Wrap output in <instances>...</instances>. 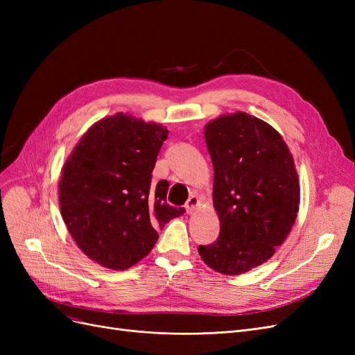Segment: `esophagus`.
Masks as SVG:
<instances>
[{"label": "esophagus", "mask_w": 355, "mask_h": 355, "mask_svg": "<svg viewBox=\"0 0 355 355\" xmlns=\"http://www.w3.org/2000/svg\"><path fill=\"white\" fill-rule=\"evenodd\" d=\"M198 204H200L198 197H197V196H191V197L188 198L187 204H185V209H187V211L191 214V213L196 211V209L198 207Z\"/></svg>", "instance_id": "1"}]
</instances>
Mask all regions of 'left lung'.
I'll return each instance as SVG.
<instances>
[{"label": "left lung", "instance_id": "obj_1", "mask_svg": "<svg viewBox=\"0 0 355 355\" xmlns=\"http://www.w3.org/2000/svg\"><path fill=\"white\" fill-rule=\"evenodd\" d=\"M204 139L220 234L198 253L214 271L244 274L271 259L292 231L300 200L293 155L272 125L241 111L209 121Z\"/></svg>", "mask_w": 355, "mask_h": 355}]
</instances>
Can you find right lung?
I'll use <instances>...</instances> for the list:
<instances>
[{
    "label": "right lung",
    "instance_id": "obj_1",
    "mask_svg": "<svg viewBox=\"0 0 355 355\" xmlns=\"http://www.w3.org/2000/svg\"><path fill=\"white\" fill-rule=\"evenodd\" d=\"M167 135L164 125L118 112L94 123L62 167L63 222L83 253L108 270L142 261L157 228L185 211L166 202L167 180L151 182Z\"/></svg>",
    "mask_w": 355,
    "mask_h": 355
}]
</instances>
